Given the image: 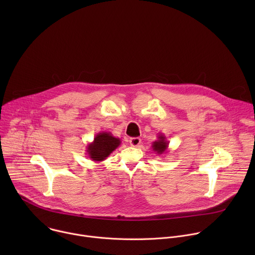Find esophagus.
<instances>
[{"label":"esophagus","mask_w":255,"mask_h":255,"mask_svg":"<svg viewBox=\"0 0 255 255\" xmlns=\"http://www.w3.org/2000/svg\"><path fill=\"white\" fill-rule=\"evenodd\" d=\"M129 143H130L131 146L137 147V146H139V144L141 143V139L138 138V137H133V138H130Z\"/></svg>","instance_id":"obj_1"}]
</instances>
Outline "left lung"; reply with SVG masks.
Instances as JSON below:
<instances>
[{"label": "left lung", "mask_w": 255, "mask_h": 255, "mask_svg": "<svg viewBox=\"0 0 255 255\" xmlns=\"http://www.w3.org/2000/svg\"><path fill=\"white\" fill-rule=\"evenodd\" d=\"M168 144L169 142L166 140V137L163 133H158L157 135V140L152 142V150L157 154V155H163L167 153L168 151Z\"/></svg>", "instance_id": "obj_1"}]
</instances>
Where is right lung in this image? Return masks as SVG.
Returning <instances> with one entry per match:
<instances>
[{"instance_id": "obj_1", "label": "right lung", "mask_w": 255, "mask_h": 255, "mask_svg": "<svg viewBox=\"0 0 255 255\" xmlns=\"http://www.w3.org/2000/svg\"><path fill=\"white\" fill-rule=\"evenodd\" d=\"M121 139L112 135L111 132L102 131L98 133L93 142L87 145V154L95 162L105 160L115 149L119 147Z\"/></svg>"}]
</instances>
